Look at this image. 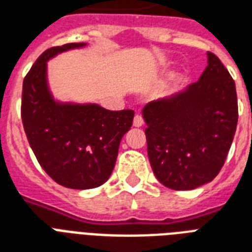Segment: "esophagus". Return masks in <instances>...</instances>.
I'll list each match as a JSON object with an SVG mask.
<instances>
[{"label": "esophagus", "instance_id": "1", "mask_svg": "<svg viewBox=\"0 0 252 252\" xmlns=\"http://www.w3.org/2000/svg\"><path fill=\"white\" fill-rule=\"evenodd\" d=\"M144 124V120L143 118L140 116V115H136L133 118V126H136V128H139V126H141Z\"/></svg>", "mask_w": 252, "mask_h": 252}]
</instances>
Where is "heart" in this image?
<instances>
[{
    "mask_svg": "<svg viewBox=\"0 0 252 252\" xmlns=\"http://www.w3.org/2000/svg\"><path fill=\"white\" fill-rule=\"evenodd\" d=\"M178 78H180V75L178 74H173L170 78L168 79V82L162 86V87L160 88V94H168V92H170L173 90V88L176 87V83H177Z\"/></svg>",
    "mask_w": 252,
    "mask_h": 252,
    "instance_id": "heart-1",
    "label": "heart"
}]
</instances>
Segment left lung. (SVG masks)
Instances as JSON below:
<instances>
[{
  "label": "left lung",
  "mask_w": 252,
  "mask_h": 252,
  "mask_svg": "<svg viewBox=\"0 0 252 252\" xmlns=\"http://www.w3.org/2000/svg\"><path fill=\"white\" fill-rule=\"evenodd\" d=\"M148 157L169 189L193 190L222 169L238 123L235 83L218 57L207 53L197 83L143 108Z\"/></svg>",
  "instance_id": "left-lung-1"
}]
</instances>
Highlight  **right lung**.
I'll return each instance as SVG.
<instances>
[{
	"mask_svg": "<svg viewBox=\"0 0 252 252\" xmlns=\"http://www.w3.org/2000/svg\"><path fill=\"white\" fill-rule=\"evenodd\" d=\"M87 43H67L46 50L22 86V123L36 160L54 181L68 189L103 185L116 164L123 136L130 129L132 109L108 111L96 103L54 97L47 62Z\"/></svg>",
	"mask_w": 252,
	"mask_h": 252,
	"instance_id": "1",
	"label": "right lung"
}]
</instances>
